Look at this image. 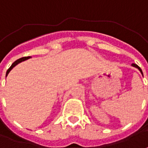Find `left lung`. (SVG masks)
I'll list each match as a JSON object with an SVG mask.
<instances>
[{"instance_id":"left-lung-1","label":"left lung","mask_w":148,"mask_h":148,"mask_svg":"<svg viewBox=\"0 0 148 148\" xmlns=\"http://www.w3.org/2000/svg\"><path fill=\"white\" fill-rule=\"evenodd\" d=\"M132 66H134V67H135V68H137V69H138V70H139V71H140V72H141V74H143V72H142V70H141V69H140V67L139 66H137V65H136V64H132Z\"/></svg>"}]
</instances>
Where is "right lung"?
Here are the masks:
<instances>
[{
	"instance_id": "right-lung-1",
	"label": "right lung",
	"mask_w": 148,
	"mask_h": 148,
	"mask_svg": "<svg viewBox=\"0 0 148 148\" xmlns=\"http://www.w3.org/2000/svg\"><path fill=\"white\" fill-rule=\"evenodd\" d=\"M31 57H24V58H19V59H17L16 61H15V62H14L13 64H12V66H11L9 67V69H8V71H7V72H6V77H7V75L9 74V73L10 72V71H11V70L13 69V67L16 66L17 64L21 63V62H24V61H25V60L29 59Z\"/></svg>"
}]
</instances>
